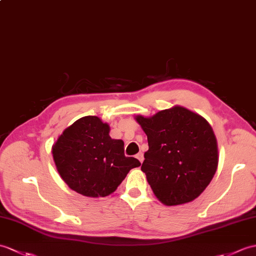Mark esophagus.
I'll use <instances>...</instances> for the list:
<instances>
[{
    "label": "esophagus",
    "mask_w": 256,
    "mask_h": 256,
    "mask_svg": "<svg viewBox=\"0 0 256 256\" xmlns=\"http://www.w3.org/2000/svg\"><path fill=\"white\" fill-rule=\"evenodd\" d=\"M136 158H138V159L140 160V164H142V162H144V155H142V152H138V155H136Z\"/></svg>",
    "instance_id": "1"
}]
</instances>
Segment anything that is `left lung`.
Wrapping results in <instances>:
<instances>
[{
    "mask_svg": "<svg viewBox=\"0 0 256 256\" xmlns=\"http://www.w3.org/2000/svg\"><path fill=\"white\" fill-rule=\"evenodd\" d=\"M147 135L142 164L147 181L164 205L192 202L210 183L218 166L215 134L203 116L183 106L136 116Z\"/></svg>",
    "mask_w": 256,
    "mask_h": 256,
    "instance_id": "8db88e82",
    "label": "left lung"
}]
</instances>
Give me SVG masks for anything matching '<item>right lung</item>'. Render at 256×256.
<instances>
[{
  "instance_id": "1",
  "label": "right lung",
  "mask_w": 256,
  "mask_h": 256,
  "mask_svg": "<svg viewBox=\"0 0 256 256\" xmlns=\"http://www.w3.org/2000/svg\"><path fill=\"white\" fill-rule=\"evenodd\" d=\"M52 155L65 183L89 198L114 193L128 171L140 166L136 158L124 155L123 140H112L108 124L94 116L65 128L52 146Z\"/></svg>"
}]
</instances>
